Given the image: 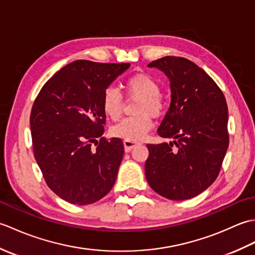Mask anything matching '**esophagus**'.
I'll list each match as a JSON object with an SVG mask.
<instances>
[{
	"label": "esophagus",
	"instance_id": "obj_1",
	"mask_svg": "<svg viewBox=\"0 0 255 255\" xmlns=\"http://www.w3.org/2000/svg\"><path fill=\"white\" fill-rule=\"evenodd\" d=\"M138 144V142H134V141H129V140H125L124 141V147H125V151L126 152H130V151L136 147Z\"/></svg>",
	"mask_w": 255,
	"mask_h": 255
}]
</instances>
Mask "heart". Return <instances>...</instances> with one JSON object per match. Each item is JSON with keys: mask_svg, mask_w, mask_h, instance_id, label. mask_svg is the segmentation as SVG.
Returning <instances> with one entry per match:
<instances>
[{"mask_svg": "<svg viewBox=\"0 0 255 255\" xmlns=\"http://www.w3.org/2000/svg\"><path fill=\"white\" fill-rule=\"evenodd\" d=\"M125 89L129 97L139 100L134 111L137 116L124 119L112 127L111 132L114 137L129 141H139L153 126L150 116H161L164 113L165 104L159 95V83L148 74L138 73L132 75L126 81ZM102 110L113 121H117L121 117L123 100L116 89L108 88L104 91L102 97Z\"/></svg>", "mask_w": 255, "mask_h": 255, "instance_id": "1", "label": "heart"}]
</instances>
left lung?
I'll use <instances>...</instances> for the list:
<instances>
[{"label":"left lung","instance_id":"obj_1","mask_svg":"<svg viewBox=\"0 0 255 255\" xmlns=\"http://www.w3.org/2000/svg\"><path fill=\"white\" fill-rule=\"evenodd\" d=\"M148 67L159 69L170 81V107L158 133L173 141L147 144L145 177L151 188L167 199L193 198L215 182L228 149L225 95L188 59L167 56Z\"/></svg>","mask_w":255,"mask_h":255}]
</instances>
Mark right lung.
<instances>
[{
  "label": "right lung",
  "instance_id": "right-lung-1",
  "mask_svg": "<svg viewBox=\"0 0 255 255\" xmlns=\"http://www.w3.org/2000/svg\"><path fill=\"white\" fill-rule=\"evenodd\" d=\"M129 67L73 61L47 81L34 102L30 130L36 162L47 185L69 203L93 204L116 182L124 144L119 138L102 137L106 119L102 97Z\"/></svg>",
  "mask_w": 255,
  "mask_h": 255
}]
</instances>
